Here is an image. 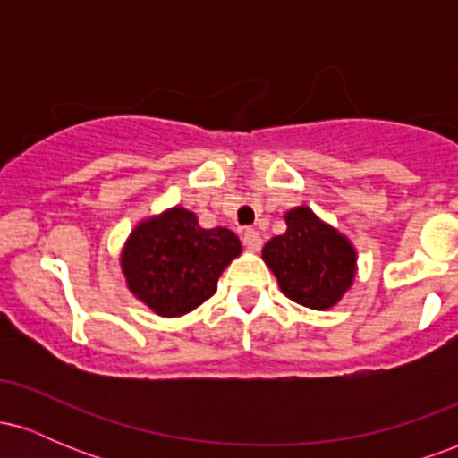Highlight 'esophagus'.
Listing matches in <instances>:
<instances>
[{"mask_svg": "<svg viewBox=\"0 0 458 458\" xmlns=\"http://www.w3.org/2000/svg\"><path fill=\"white\" fill-rule=\"evenodd\" d=\"M241 239H243V245H245L250 251H259V250H260L262 239H260V234L256 233V230H251V228L243 230V233H241Z\"/></svg>", "mask_w": 458, "mask_h": 458, "instance_id": "esophagus-1", "label": "esophagus"}]
</instances>
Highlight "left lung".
I'll return each instance as SVG.
<instances>
[{
    "mask_svg": "<svg viewBox=\"0 0 458 458\" xmlns=\"http://www.w3.org/2000/svg\"><path fill=\"white\" fill-rule=\"evenodd\" d=\"M286 225V233L265 245L262 259L284 295L314 310L331 308L353 282V247L306 207L288 213Z\"/></svg>",
    "mask_w": 458,
    "mask_h": 458,
    "instance_id": "left-lung-1",
    "label": "left lung"
}]
</instances>
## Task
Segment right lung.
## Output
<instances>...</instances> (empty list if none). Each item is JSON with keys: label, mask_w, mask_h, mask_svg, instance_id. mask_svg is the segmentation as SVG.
<instances>
[{"label": "right lung", "mask_w": 458, "mask_h": 458, "mask_svg": "<svg viewBox=\"0 0 458 458\" xmlns=\"http://www.w3.org/2000/svg\"><path fill=\"white\" fill-rule=\"evenodd\" d=\"M239 254L234 233L199 228L196 215L176 207L133 230L123 269L135 297L161 317H181L213 295L222 271Z\"/></svg>", "instance_id": "obj_1"}]
</instances>
